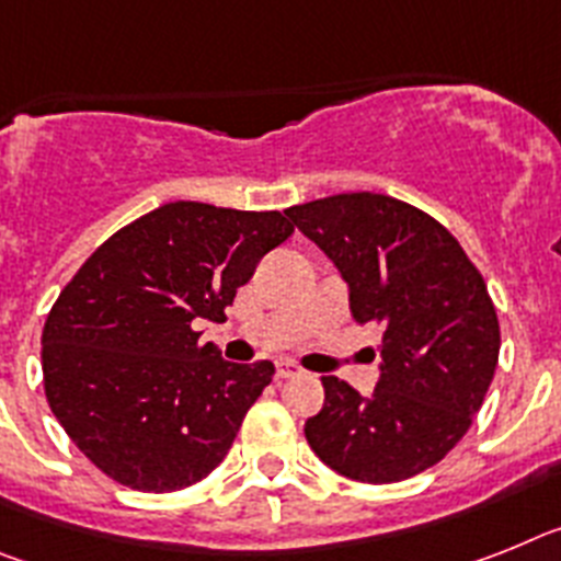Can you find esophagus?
I'll list each match as a JSON object with an SVG mask.
<instances>
[{
  "mask_svg": "<svg viewBox=\"0 0 561 561\" xmlns=\"http://www.w3.org/2000/svg\"><path fill=\"white\" fill-rule=\"evenodd\" d=\"M296 375H301V369L296 367V364L290 362L276 364V378H282V381H285V378H296Z\"/></svg>",
  "mask_w": 561,
  "mask_h": 561,
  "instance_id": "esophagus-1",
  "label": "esophagus"
}]
</instances>
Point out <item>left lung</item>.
Segmentation results:
<instances>
[{
	"label": "left lung",
	"mask_w": 561,
	"mask_h": 561,
	"mask_svg": "<svg viewBox=\"0 0 561 561\" xmlns=\"http://www.w3.org/2000/svg\"><path fill=\"white\" fill-rule=\"evenodd\" d=\"M285 214L339 267L353 319L383 330L373 396L321 378L310 449L358 483L421 474L469 432L494 378L500 324L483 276L440 222L387 194H333Z\"/></svg>",
	"instance_id": "left-lung-1"
}]
</instances>
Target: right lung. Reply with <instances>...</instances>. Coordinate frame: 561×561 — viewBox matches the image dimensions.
Segmentation results:
<instances>
[{"instance_id": "obj_1", "label": "right lung", "mask_w": 561, "mask_h": 561, "mask_svg": "<svg viewBox=\"0 0 561 561\" xmlns=\"http://www.w3.org/2000/svg\"><path fill=\"white\" fill-rule=\"evenodd\" d=\"M294 226L279 211L178 199L129 222L78 267L42 333L53 415L106 477L178 491L211 474L274 364L199 344Z\"/></svg>"}]
</instances>
